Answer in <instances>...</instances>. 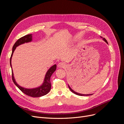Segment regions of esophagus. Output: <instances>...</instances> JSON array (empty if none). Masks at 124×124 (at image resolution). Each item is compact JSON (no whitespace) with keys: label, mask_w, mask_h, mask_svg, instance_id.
<instances>
[{"label":"esophagus","mask_w":124,"mask_h":124,"mask_svg":"<svg viewBox=\"0 0 124 124\" xmlns=\"http://www.w3.org/2000/svg\"><path fill=\"white\" fill-rule=\"evenodd\" d=\"M65 66V63L64 62H60L58 64V67L59 68H64Z\"/></svg>","instance_id":"34e87169"}]
</instances>
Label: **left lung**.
Wrapping results in <instances>:
<instances>
[{
  "label": "left lung",
  "instance_id": "1",
  "mask_svg": "<svg viewBox=\"0 0 124 124\" xmlns=\"http://www.w3.org/2000/svg\"><path fill=\"white\" fill-rule=\"evenodd\" d=\"M101 38H102L101 37ZM103 40H104V41H105L107 44L108 43V42H107V40H106V39H105V38H103ZM68 87H69V89H70V90L71 91V92H72L73 93H74V94H76V95H80V96H84V95H92V94H80V93H76V92H74V90H73L72 89H71V88H70V87L68 85Z\"/></svg>",
  "mask_w": 124,
  "mask_h": 124
}]
</instances>
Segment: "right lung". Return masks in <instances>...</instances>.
Wrapping results in <instances>:
<instances>
[{"mask_svg":"<svg viewBox=\"0 0 124 124\" xmlns=\"http://www.w3.org/2000/svg\"><path fill=\"white\" fill-rule=\"evenodd\" d=\"M31 38H32V35L31 34L25 35L21 38H19L14 44V46L12 47V53L10 58V65L11 68H12L11 63V58L13 55V53L14 52V51L15 50L16 47H17L18 46L23 44L24 43H28V42H31L32 40ZM56 69V65L55 64L54 65L52 66L47 72L46 74V76L45 77V79H44L43 84L41 86L36 88L26 89L18 85L15 81L12 69V79L13 82H14V83L15 84V85L25 94L29 95L30 96L34 97H40V96H42L46 94H47L50 92V90L51 88L50 78L52 74H53L55 71Z\"/></svg>","mask_w":124,"mask_h":124,"instance_id":"add662e5","label":"right lung"}]
</instances>
